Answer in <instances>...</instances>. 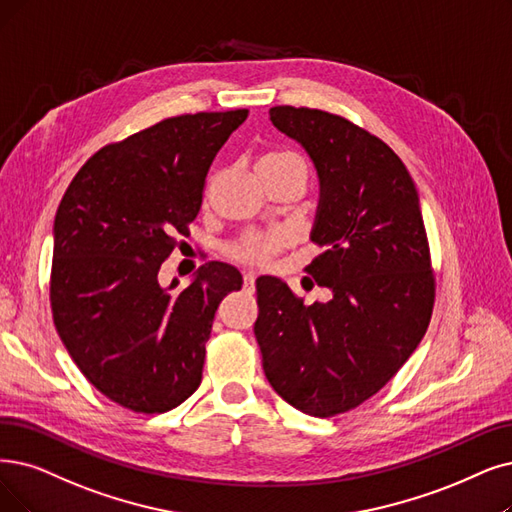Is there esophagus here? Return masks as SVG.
I'll list each match as a JSON object with an SVG mask.
<instances>
[{
  "instance_id": "34e87169",
  "label": "esophagus",
  "mask_w": 512,
  "mask_h": 512,
  "mask_svg": "<svg viewBox=\"0 0 512 512\" xmlns=\"http://www.w3.org/2000/svg\"><path fill=\"white\" fill-rule=\"evenodd\" d=\"M256 288V275L254 273H245L243 275V290L245 292H254Z\"/></svg>"
}]
</instances>
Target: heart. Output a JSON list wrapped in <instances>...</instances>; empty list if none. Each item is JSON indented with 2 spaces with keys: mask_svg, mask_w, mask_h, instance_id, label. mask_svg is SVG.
Listing matches in <instances>:
<instances>
[{
  "mask_svg": "<svg viewBox=\"0 0 512 512\" xmlns=\"http://www.w3.org/2000/svg\"><path fill=\"white\" fill-rule=\"evenodd\" d=\"M275 161H300L292 153H269L260 159V163H275ZM292 243V235L283 229H275L269 233H256V235H243L227 245V254L243 264H254L262 267L267 264L277 252L288 248Z\"/></svg>",
  "mask_w": 512,
  "mask_h": 512,
  "instance_id": "obj_1",
  "label": "heart"
}]
</instances>
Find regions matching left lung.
<instances>
[{
    "mask_svg": "<svg viewBox=\"0 0 512 512\" xmlns=\"http://www.w3.org/2000/svg\"><path fill=\"white\" fill-rule=\"evenodd\" d=\"M269 115L315 163L311 239L325 252L304 271L332 300L306 306L288 283L262 275L254 334L277 395L330 418L376 395L416 351L435 304L431 250L414 180L386 142L319 109Z\"/></svg>",
    "mask_w": 512,
    "mask_h": 512,
    "instance_id": "left-lung-1",
    "label": "left lung"
}]
</instances>
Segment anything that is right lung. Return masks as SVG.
I'll use <instances>...</instances> for the list:
<instances>
[{
  "mask_svg": "<svg viewBox=\"0 0 512 512\" xmlns=\"http://www.w3.org/2000/svg\"><path fill=\"white\" fill-rule=\"evenodd\" d=\"M248 109L178 115L94 153L54 218L50 304L56 332L98 391L161 414L201 384L220 300L241 273L206 262L189 288L159 269L189 235L216 153Z\"/></svg>",
  "mask_w": 512,
  "mask_h": 512,
  "instance_id": "add662e5",
  "label": "right lung"
}]
</instances>
